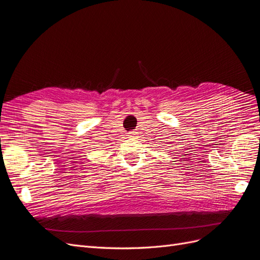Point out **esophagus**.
I'll list each match as a JSON object with an SVG mask.
<instances>
[{"label": "esophagus", "instance_id": "obj_1", "mask_svg": "<svg viewBox=\"0 0 260 260\" xmlns=\"http://www.w3.org/2000/svg\"><path fill=\"white\" fill-rule=\"evenodd\" d=\"M136 136H137V132H135V131H131L129 133V138H136Z\"/></svg>", "mask_w": 260, "mask_h": 260}]
</instances>
